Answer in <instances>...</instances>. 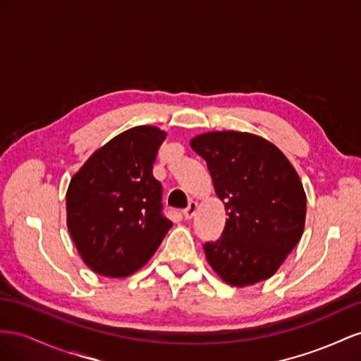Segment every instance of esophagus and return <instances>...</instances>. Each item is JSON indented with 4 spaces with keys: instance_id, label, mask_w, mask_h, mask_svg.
I'll list each match as a JSON object with an SVG mask.
<instances>
[{
    "instance_id": "esophagus-1",
    "label": "esophagus",
    "mask_w": 361,
    "mask_h": 361,
    "mask_svg": "<svg viewBox=\"0 0 361 361\" xmlns=\"http://www.w3.org/2000/svg\"><path fill=\"white\" fill-rule=\"evenodd\" d=\"M197 209H198V202L190 201V202H189V205H188V207L183 210L184 218H186V219H192L193 216H195V213H197Z\"/></svg>"
}]
</instances>
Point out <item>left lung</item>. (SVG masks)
<instances>
[{
  "instance_id": "left-lung-1",
  "label": "left lung",
  "mask_w": 361,
  "mask_h": 361,
  "mask_svg": "<svg viewBox=\"0 0 361 361\" xmlns=\"http://www.w3.org/2000/svg\"><path fill=\"white\" fill-rule=\"evenodd\" d=\"M190 147L207 163L228 214L221 238L204 245L212 269L235 287L267 280L304 233L307 197L292 163L251 133H204Z\"/></svg>"
}]
</instances>
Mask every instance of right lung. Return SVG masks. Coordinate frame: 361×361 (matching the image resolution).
I'll return each instance as SVG.
<instances>
[{"label":"right lung","instance_id":"add662e5","mask_svg":"<svg viewBox=\"0 0 361 361\" xmlns=\"http://www.w3.org/2000/svg\"><path fill=\"white\" fill-rule=\"evenodd\" d=\"M166 133L139 126L97 149L71 178L66 222L92 271L123 278L157 251L172 222L161 213V184L152 164Z\"/></svg>","mask_w":361,"mask_h":361}]
</instances>
